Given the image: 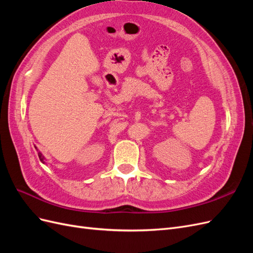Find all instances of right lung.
Wrapping results in <instances>:
<instances>
[{"label": "right lung", "instance_id": "add662e5", "mask_svg": "<svg viewBox=\"0 0 253 253\" xmlns=\"http://www.w3.org/2000/svg\"><path fill=\"white\" fill-rule=\"evenodd\" d=\"M38 155H39V158H40V160H41V162L42 163H44V157L42 156V154H41V153L39 152V153H38Z\"/></svg>", "mask_w": 253, "mask_h": 253}]
</instances>
